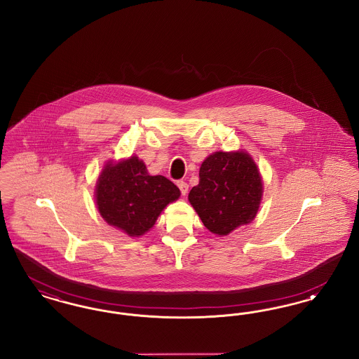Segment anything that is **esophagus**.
<instances>
[{
	"mask_svg": "<svg viewBox=\"0 0 359 359\" xmlns=\"http://www.w3.org/2000/svg\"><path fill=\"white\" fill-rule=\"evenodd\" d=\"M177 187L180 189V192H182V195L183 196H186L188 192V184L186 182H177Z\"/></svg>",
	"mask_w": 359,
	"mask_h": 359,
	"instance_id": "34e87169",
	"label": "esophagus"
}]
</instances>
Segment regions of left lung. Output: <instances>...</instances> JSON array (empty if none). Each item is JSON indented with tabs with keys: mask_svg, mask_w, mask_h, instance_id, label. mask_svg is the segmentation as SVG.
<instances>
[{
	"mask_svg": "<svg viewBox=\"0 0 359 359\" xmlns=\"http://www.w3.org/2000/svg\"><path fill=\"white\" fill-rule=\"evenodd\" d=\"M262 198V180L248 152H215L201 165L199 184L188 201L205 227L227 236L256 218Z\"/></svg>",
	"mask_w": 359,
	"mask_h": 359,
	"instance_id": "1",
	"label": "left lung"
}]
</instances>
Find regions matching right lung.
I'll use <instances>...</instances> for the list:
<instances>
[{"label": "right lung", "instance_id": "add662e5", "mask_svg": "<svg viewBox=\"0 0 359 359\" xmlns=\"http://www.w3.org/2000/svg\"><path fill=\"white\" fill-rule=\"evenodd\" d=\"M180 189L161 175L151 176L136 157L109 161L98 177L95 202L110 226L130 237L145 234L165 205L177 201Z\"/></svg>", "mask_w": 359, "mask_h": 359}]
</instances>
